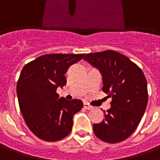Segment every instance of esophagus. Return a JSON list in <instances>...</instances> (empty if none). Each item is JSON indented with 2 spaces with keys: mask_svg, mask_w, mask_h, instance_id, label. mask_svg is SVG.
Here are the masks:
<instances>
[{
  "mask_svg": "<svg viewBox=\"0 0 160 160\" xmlns=\"http://www.w3.org/2000/svg\"><path fill=\"white\" fill-rule=\"evenodd\" d=\"M84 107L86 108L87 110H91V109H92V105H90L89 104L86 103V102H84Z\"/></svg>",
  "mask_w": 160,
  "mask_h": 160,
  "instance_id": "34e87169",
  "label": "esophagus"
}]
</instances>
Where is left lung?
Returning a JSON list of instances; mask_svg holds the SVG:
<instances>
[{
	"mask_svg": "<svg viewBox=\"0 0 160 160\" xmlns=\"http://www.w3.org/2000/svg\"><path fill=\"white\" fill-rule=\"evenodd\" d=\"M84 60L97 68L103 77L102 90L111 98L104 119L93 124V132L101 141L118 143L136 129L148 100V83L142 70L114 50L89 53Z\"/></svg>",
	"mask_w": 160,
	"mask_h": 160,
	"instance_id": "obj_1",
	"label": "left lung"
}]
</instances>
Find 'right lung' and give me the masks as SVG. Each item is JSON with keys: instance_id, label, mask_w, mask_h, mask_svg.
<instances>
[{"instance_id": "obj_1", "label": "right lung", "mask_w": 160, "mask_h": 160, "mask_svg": "<svg viewBox=\"0 0 160 160\" xmlns=\"http://www.w3.org/2000/svg\"><path fill=\"white\" fill-rule=\"evenodd\" d=\"M85 54H49L24 66L17 83L19 109L37 137L57 141L72 130L73 115L83 107L80 99L66 100L56 93L67 84L65 73Z\"/></svg>"}]
</instances>
